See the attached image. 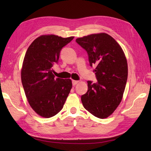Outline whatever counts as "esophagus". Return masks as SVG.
<instances>
[{
	"label": "esophagus",
	"instance_id": "1",
	"mask_svg": "<svg viewBox=\"0 0 151 151\" xmlns=\"http://www.w3.org/2000/svg\"><path fill=\"white\" fill-rule=\"evenodd\" d=\"M72 83H73V86H75V85H76V84H78V81H74V80H73V81H72Z\"/></svg>",
	"mask_w": 151,
	"mask_h": 151
}]
</instances>
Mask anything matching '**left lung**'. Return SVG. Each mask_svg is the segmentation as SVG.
<instances>
[{"mask_svg":"<svg viewBox=\"0 0 151 151\" xmlns=\"http://www.w3.org/2000/svg\"><path fill=\"white\" fill-rule=\"evenodd\" d=\"M76 43L88 54L90 65L97 82L88 81V91L82 95L84 107L94 116L107 118L114 113L123 99L128 77L125 54L116 41L106 33L79 37Z\"/></svg>","mask_w":151,"mask_h":151,"instance_id":"8db88e82","label":"left lung"}]
</instances>
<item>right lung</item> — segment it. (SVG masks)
I'll use <instances>...</instances> for the list:
<instances>
[{"label":"right lung","instance_id":"obj_1","mask_svg":"<svg viewBox=\"0 0 151 151\" xmlns=\"http://www.w3.org/2000/svg\"><path fill=\"white\" fill-rule=\"evenodd\" d=\"M74 37L42 35L31 43L25 54L21 81L27 101L40 116L49 118L63 108L72 88L71 80L55 78L52 66L60 52Z\"/></svg>","mask_w":151,"mask_h":151}]
</instances>
